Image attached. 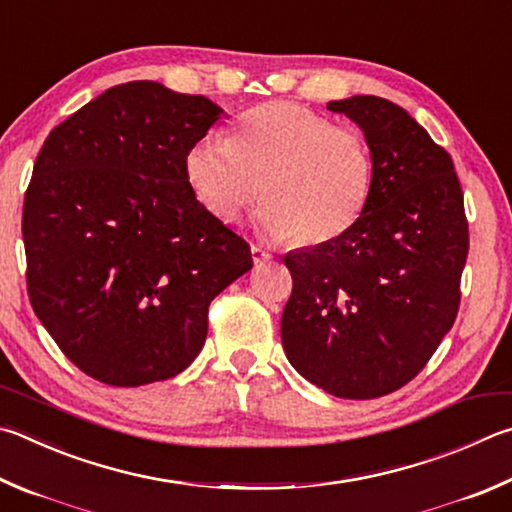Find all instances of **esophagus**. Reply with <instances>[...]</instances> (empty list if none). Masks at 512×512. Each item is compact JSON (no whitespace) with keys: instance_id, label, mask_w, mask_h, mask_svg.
<instances>
[{"instance_id":"1","label":"esophagus","mask_w":512,"mask_h":512,"mask_svg":"<svg viewBox=\"0 0 512 512\" xmlns=\"http://www.w3.org/2000/svg\"><path fill=\"white\" fill-rule=\"evenodd\" d=\"M250 253H253V262H255V266H264V264H268V262H273V255L268 253V250H264L262 246H250Z\"/></svg>"}]
</instances>
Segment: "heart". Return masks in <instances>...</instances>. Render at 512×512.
<instances>
[{
	"label": "heart",
	"instance_id": "obj_1",
	"mask_svg": "<svg viewBox=\"0 0 512 512\" xmlns=\"http://www.w3.org/2000/svg\"><path fill=\"white\" fill-rule=\"evenodd\" d=\"M183 165L212 217L232 224L262 192L259 226L304 248L347 235L374 190L367 136L295 102H262L244 111L226 143L201 138Z\"/></svg>",
	"mask_w": 512,
	"mask_h": 512
}]
</instances>
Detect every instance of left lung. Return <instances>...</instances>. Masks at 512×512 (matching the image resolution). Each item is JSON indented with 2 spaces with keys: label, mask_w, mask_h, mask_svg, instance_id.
<instances>
[{
  "label": "left lung",
  "mask_w": 512,
  "mask_h": 512,
  "mask_svg": "<svg viewBox=\"0 0 512 512\" xmlns=\"http://www.w3.org/2000/svg\"><path fill=\"white\" fill-rule=\"evenodd\" d=\"M374 152V190L347 235L284 264L282 345L300 374L353 401L418 376L457 320L470 235L452 156L394 102H329Z\"/></svg>",
  "instance_id": "left-lung-1"
}]
</instances>
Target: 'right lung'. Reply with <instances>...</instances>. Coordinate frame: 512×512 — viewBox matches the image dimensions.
<instances>
[{
  "label": "right lung",
  "mask_w": 512,
  "mask_h": 512,
  "mask_svg": "<svg viewBox=\"0 0 512 512\" xmlns=\"http://www.w3.org/2000/svg\"><path fill=\"white\" fill-rule=\"evenodd\" d=\"M215 102L136 80L51 129L24 194L26 288L73 365L114 387L167 380L208 336L210 302L253 268L201 206L185 152Z\"/></svg>",
  "instance_id": "right-lung-1"
}]
</instances>
